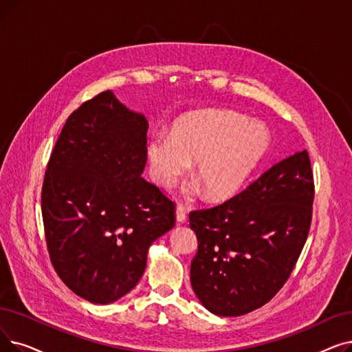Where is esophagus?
Wrapping results in <instances>:
<instances>
[{
  "instance_id": "1",
  "label": "esophagus",
  "mask_w": 352,
  "mask_h": 352,
  "mask_svg": "<svg viewBox=\"0 0 352 352\" xmlns=\"http://www.w3.org/2000/svg\"><path fill=\"white\" fill-rule=\"evenodd\" d=\"M175 216H177V221L178 223H186V220H187V208L182 206V204H178L177 210H175Z\"/></svg>"
}]
</instances>
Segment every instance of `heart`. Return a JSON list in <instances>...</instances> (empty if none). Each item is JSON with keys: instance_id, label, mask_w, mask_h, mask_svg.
Returning a JSON list of instances; mask_svg holds the SVG:
<instances>
[{"instance_id": "obj_1", "label": "heart", "mask_w": 352, "mask_h": 352, "mask_svg": "<svg viewBox=\"0 0 352 352\" xmlns=\"http://www.w3.org/2000/svg\"><path fill=\"white\" fill-rule=\"evenodd\" d=\"M269 144L266 126L246 116L220 109L191 112L175 120L171 135H151V173L161 187L170 188L197 160L195 177L207 197L226 200L244 187Z\"/></svg>"}]
</instances>
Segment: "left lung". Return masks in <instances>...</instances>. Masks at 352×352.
<instances>
[{
	"label": "left lung",
	"instance_id": "left-lung-1",
	"mask_svg": "<svg viewBox=\"0 0 352 352\" xmlns=\"http://www.w3.org/2000/svg\"><path fill=\"white\" fill-rule=\"evenodd\" d=\"M314 197L311 160L303 149L227 201L190 212L198 240L191 286L208 311L240 316L279 292L308 239Z\"/></svg>",
	"mask_w": 352,
	"mask_h": 352
}]
</instances>
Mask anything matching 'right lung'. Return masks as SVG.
Here are the masks:
<instances>
[{"label":"right lung","instance_id":"obj_1","mask_svg":"<svg viewBox=\"0 0 352 352\" xmlns=\"http://www.w3.org/2000/svg\"><path fill=\"white\" fill-rule=\"evenodd\" d=\"M148 120L111 90L83 102L60 132L41 188L52 265L76 295L111 303L140 282L175 203L141 174Z\"/></svg>","mask_w":352,"mask_h":352}]
</instances>
